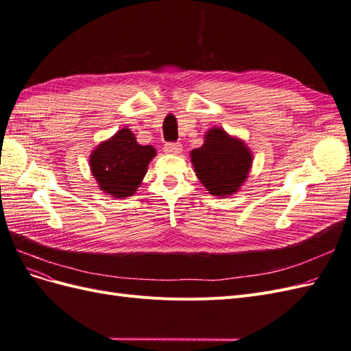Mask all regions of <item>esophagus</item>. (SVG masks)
<instances>
[{"label":"esophagus","instance_id":"esophagus-1","mask_svg":"<svg viewBox=\"0 0 351 351\" xmlns=\"http://www.w3.org/2000/svg\"><path fill=\"white\" fill-rule=\"evenodd\" d=\"M164 151H165L167 154L177 155V154L182 152V145H180V143H167V145L164 146Z\"/></svg>","mask_w":351,"mask_h":351}]
</instances>
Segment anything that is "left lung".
Listing matches in <instances>:
<instances>
[{"mask_svg": "<svg viewBox=\"0 0 351 351\" xmlns=\"http://www.w3.org/2000/svg\"><path fill=\"white\" fill-rule=\"evenodd\" d=\"M190 158L200 183L210 195L219 197L239 192L253 161L246 143L219 127L206 132L204 145L190 152Z\"/></svg>", "mask_w": 351, "mask_h": 351, "instance_id": "left-lung-1", "label": "left lung"}]
</instances>
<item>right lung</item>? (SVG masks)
Returning a JSON list of instances; mask_svg holds the SVG:
<instances>
[{"instance_id": "obj_1", "label": "right lung", "mask_w": 351, "mask_h": 351, "mask_svg": "<svg viewBox=\"0 0 351 351\" xmlns=\"http://www.w3.org/2000/svg\"><path fill=\"white\" fill-rule=\"evenodd\" d=\"M155 155L154 146L139 145L124 127L90 154V171L104 193L124 199L134 195Z\"/></svg>"}]
</instances>
